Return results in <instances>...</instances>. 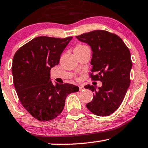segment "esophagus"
<instances>
[{
  "label": "esophagus",
  "instance_id": "34e87169",
  "mask_svg": "<svg viewBox=\"0 0 148 148\" xmlns=\"http://www.w3.org/2000/svg\"><path fill=\"white\" fill-rule=\"evenodd\" d=\"M84 89V87L83 85H79V90L80 91H82V90H83Z\"/></svg>",
  "mask_w": 148,
  "mask_h": 148
}]
</instances>
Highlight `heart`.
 Masks as SVG:
<instances>
[{
	"label": "heart",
	"mask_w": 148,
	"mask_h": 148,
	"mask_svg": "<svg viewBox=\"0 0 148 148\" xmlns=\"http://www.w3.org/2000/svg\"><path fill=\"white\" fill-rule=\"evenodd\" d=\"M85 46H83V45H80V46H77V47L76 48H83V47H85Z\"/></svg>",
	"instance_id": "b5f03b06"
}]
</instances>
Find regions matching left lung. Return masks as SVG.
Segmentation results:
<instances>
[{
  "label": "left lung",
  "mask_w": 148,
  "mask_h": 148,
  "mask_svg": "<svg viewBox=\"0 0 148 148\" xmlns=\"http://www.w3.org/2000/svg\"><path fill=\"white\" fill-rule=\"evenodd\" d=\"M86 43L92 50L91 64L93 80H100L102 86L87 85L85 89L93 92V98L86 104L88 109L98 116L114 113L124 100L130 86L132 61L128 47L117 35L96 30L76 37Z\"/></svg>",
  "instance_id": "8db88e82"
}]
</instances>
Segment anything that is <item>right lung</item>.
<instances>
[{"mask_svg": "<svg viewBox=\"0 0 148 148\" xmlns=\"http://www.w3.org/2000/svg\"><path fill=\"white\" fill-rule=\"evenodd\" d=\"M37 37L22 46L13 59L12 71L18 98L29 113L40 121L55 119L62 112L68 94L79 88L72 84L52 83L50 70L72 40Z\"/></svg>", "mask_w": 148, "mask_h": 148, "instance_id": "obj_1", "label": "right lung"}]
</instances>
